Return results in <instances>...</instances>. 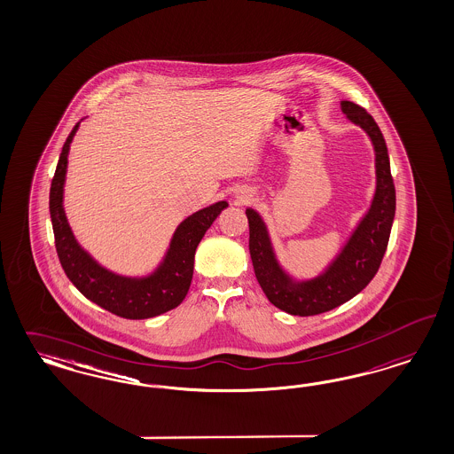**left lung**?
<instances>
[{
	"mask_svg": "<svg viewBox=\"0 0 454 454\" xmlns=\"http://www.w3.org/2000/svg\"><path fill=\"white\" fill-rule=\"evenodd\" d=\"M342 112L372 141L375 153V194L369 211L348 236L344 248L318 277L297 280L277 260L263 218L247 207L250 224V254L256 280L266 298L283 312L310 317L329 312L362 292L384 258L395 215V188L384 136L367 110L342 100Z\"/></svg>",
	"mask_w": 454,
	"mask_h": 454,
	"instance_id": "8db88e82",
	"label": "left lung"
}]
</instances>
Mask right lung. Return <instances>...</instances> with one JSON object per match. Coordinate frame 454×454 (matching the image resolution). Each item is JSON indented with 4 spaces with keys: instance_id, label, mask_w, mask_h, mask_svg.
Returning a JSON list of instances; mask_svg holds the SVG:
<instances>
[{
    "instance_id": "obj_1",
    "label": "right lung",
    "mask_w": 454,
    "mask_h": 454,
    "mask_svg": "<svg viewBox=\"0 0 454 454\" xmlns=\"http://www.w3.org/2000/svg\"><path fill=\"white\" fill-rule=\"evenodd\" d=\"M79 125L77 122L63 144L50 188V218L63 271L83 297L122 318L141 320L169 312L188 295L196 248L219 213L228 207V203L218 201L184 219L176 228L169 248L153 273L145 277H124L110 271L80 247L63 209L68 151Z\"/></svg>"
}]
</instances>
